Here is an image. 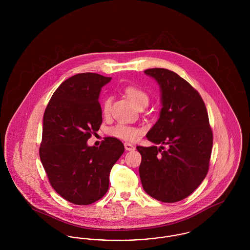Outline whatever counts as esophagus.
Listing matches in <instances>:
<instances>
[{
	"mask_svg": "<svg viewBox=\"0 0 250 250\" xmlns=\"http://www.w3.org/2000/svg\"><path fill=\"white\" fill-rule=\"evenodd\" d=\"M125 150H126V151H133V150L135 149L134 145L129 143H125Z\"/></svg>",
	"mask_w": 250,
	"mask_h": 250,
	"instance_id": "34e87169",
	"label": "esophagus"
}]
</instances>
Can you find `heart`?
<instances>
[{"instance_id":"b5f03b06","label":"heart","mask_w":250,"mask_h":250,"mask_svg":"<svg viewBox=\"0 0 250 250\" xmlns=\"http://www.w3.org/2000/svg\"><path fill=\"white\" fill-rule=\"evenodd\" d=\"M125 94L131 101L138 107H145L149 103V95L146 92H144L143 89L136 87V86H128L125 88ZM110 105H111V99L109 97L106 98L102 105L103 114L107 116L110 112ZM108 133L120 140L133 142L138 139V137L141 135L142 130L136 126H133L130 125L120 123L115 125L114 126L110 127Z\"/></svg>"}]
</instances>
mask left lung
Instances as JSON below:
<instances>
[{
    "label": "left lung",
    "mask_w": 250,
    "mask_h": 250,
    "mask_svg": "<svg viewBox=\"0 0 250 250\" xmlns=\"http://www.w3.org/2000/svg\"><path fill=\"white\" fill-rule=\"evenodd\" d=\"M160 87L159 118L147 133L155 145L137 146L144 191L162 202H179L205 178L213 147V133L202 96L186 80L165 68L145 70Z\"/></svg>",
    "instance_id": "left-lung-1"
}]
</instances>
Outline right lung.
Segmentation results:
<instances>
[{"instance_id": "obj_1", "label": "right lung", "mask_w": 250, "mask_h": 250, "mask_svg": "<svg viewBox=\"0 0 250 250\" xmlns=\"http://www.w3.org/2000/svg\"><path fill=\"white\" fill-rule=\"evenodd\" d=\"M111 78L81 73L60 85L43 117L39 155L53 189L67 202L88 205L108 189L109 172L125 151L116 138L99 147L87 141L100 128L101 88Z\"/></svg>"}]
</instances>
